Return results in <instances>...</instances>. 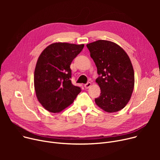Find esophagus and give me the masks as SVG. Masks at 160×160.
Masks as SVG:
<instances>
[{"label":"esophagus","instance_id":"1","mask_svg":"<svg viewBox=\"0 0 160 160\" xmlns=\"http://www.w3.org/2000/svg\"><path fill=\"white\" fill-rule=\"evenodd\" d=\"M91 82H88L87 83H86V84L84 85V87H85V88L88 89L89 88L91 87Z\"/></svg>","mask_w":160,"mask_h":160}]
</instances>
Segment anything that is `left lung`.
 I'll return each mask as SVG.
<instances>
[{"label":"left lung","mask_w":160,"mask_h":160,"mask_svg":"<svg viewBox=\"0 0 160 160\" xmlns=\"http://www.w3.org/2000/svg\"><path fill=\"white\" fill-rule=\"evenodd\" d=\"M100 75L96 82L100 95L97 105L108 113L118 112L128 104L134 88V71L124 49L112 41L98 40L87 45Z\"/></svg>","instance_id":"obj_1"}]
</instances>
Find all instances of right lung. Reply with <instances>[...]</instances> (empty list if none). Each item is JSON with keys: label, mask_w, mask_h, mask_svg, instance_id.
I'll return each instance as SVG.
<instances>
[{"label": "right lung", "mask_w": 160, "mask_h": 160, "mask_svg": "<svg viewBox=\"0 0 160 160\" xmlns=\"http://www.w3.org/2000/svg\"><path fill=\"white\" fill-rule=\"evenodd\" d=\"M83 47V44L54 43L39 56L34 71V89L38 101L48 112H62L81 91L70 80V65Z\"/></svg>", "instance_id": "add662e5"}]
</instances>
